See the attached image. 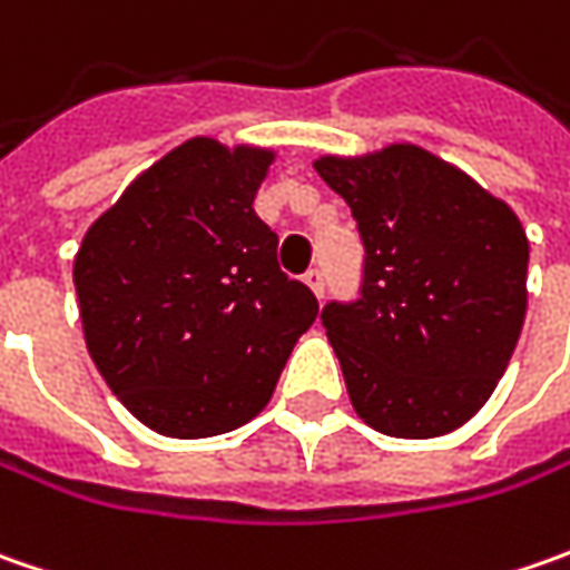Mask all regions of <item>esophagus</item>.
<instances>
[{"label": "esophagus", "instance_id": "34e87169", "mask_svg": "<svg viewBox=\"0 0 570 570\" xmlns=\"http://www.w3.org/2000/svg\"><path fill=\"white\" fill-rule=\"evenodd\" d=\"M304 282L311 285V292H314V295L323 297V269H317V266H314V269H307V273H304Z\"/></svg>", "mask_w": 570, "mask_h": 570}]
</instances>
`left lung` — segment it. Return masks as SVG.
Listing matches in <instances>:
<instances>
[{
    "instance_id": "8db88e82",
    "label": "left lung",
    "mask_w": 570,
    "mask_h": 570,
    "mask_svg": "<svg viewBox=\"0 0 570 570\" xmlns=\"http://www.w3.org/2000/svg\"><path fill=\"white\" fill-rule=\"evenodd\" d=\"M314 167L348 203L364 247L358 297L320 311L355 412L390 438L470 422L527 317L520 218L419 145Z\"/></svg>"
}]
</instances>
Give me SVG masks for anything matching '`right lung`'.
<instances>
[{
    "instance_id": "add662e5",
    "label": "right lung",
    "mask_w": 570,
    "mask_h": 570,
    "mask_svg": "<svg viewBox=\"0 0 570 570\" xmlns=\"http://www.w3.org/2000/svg\"><path fill=\"white\" fill-rule=\"evenodd\" d=\"M269 165L263 148L189 139L81 240L72 275L91 362L158 434L250 422L317 320V297L278 269V234L253 212Z\"/></svg>"
}]
</instances>
